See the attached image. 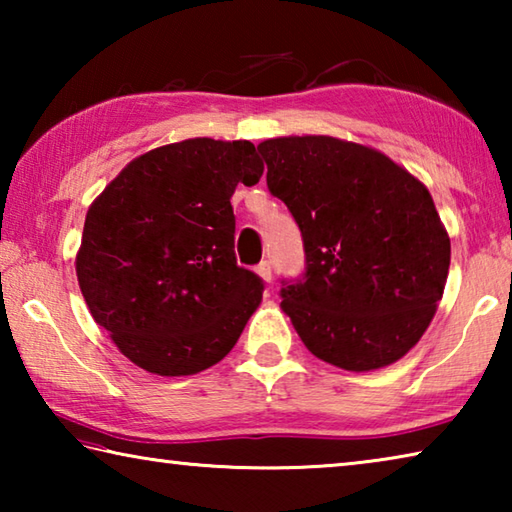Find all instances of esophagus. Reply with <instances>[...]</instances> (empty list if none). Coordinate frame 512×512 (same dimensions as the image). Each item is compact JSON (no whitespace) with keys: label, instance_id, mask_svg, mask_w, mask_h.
I'll list each match as a JSON object with an SVG mask.
<instances>
[{"label":"esophagus","instance_id":"1","mask_svg":"<svg viewBox=\"0 0 512 512\" xmlns=\"http://www.w3.org/2000/svg\"><path fill=\"white\" fill-rule=\"evenodd\" d=\"M257 275L262 277L264 282H271V277H273V268H271V262H262V264H257Z\"/></svg>","mask_w":512,"mask_h":512}]
</instances>
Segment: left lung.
I'll return each instance as SVG.
<instances>
[{
  "label": "left lung",
  "instance_id": "left-lung-1",
  "mask_svg": "<svg viewBox=\"0 0 512 512\" xmlns=\"http://www.w3.org/2000/svg\"><path fill=\"white\" fill-rule=\"evenodd\" d=\"M296 219L307 268L282 311L314 357L352 372L402 359L443 298L449 235L429 189L370 146L329 135L257 146Z\"/></svg>",
  "mask_w": 512,
  "mask_h": 512
}]
</instances>
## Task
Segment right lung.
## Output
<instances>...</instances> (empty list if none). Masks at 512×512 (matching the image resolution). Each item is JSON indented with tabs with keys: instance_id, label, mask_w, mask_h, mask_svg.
Masks as SVG:
<instances>
[{
	"instance_id": "right-lung-1",
	"label": "right lung",
	"mask_w": 512,
	"mask_h": 512,
	"mask_svg": "<svg viewBox=\"0 0 512 512\" xmlns=\"http://www.w3.org/2000/svg\"><path fill=\"white\" fill-rule=\"evenodd\" d=\"M262 173L250 142L194 137L128 162L94 198L76 277L92 318L135 366L196 375L235 348L264 282L237 266L230 198Z\"/></svg>"
}]
</instances>
